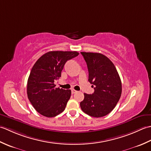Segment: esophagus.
I'll return each instance as SVG.
<instances>
[{"mask_svg": "<svg viewBox=\"0 0 151 151\" xmlns=\"http://www.w3.org/2000/svg\"><path fill=\"white\" fill-rule=\"evenodd\" d=\"M71 92H72V93L73 94V93H75L77 92V91L75 90V89H72V90H71Z\"/></svg>", "mask_w": 151, "mask_h": 151, "instance_id": "esophagus-1", "label": "esophagus"}]
</instances>
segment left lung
Listing matches in <instances>:
<instances>
[{
	"mask_svg": "<svg viewBox=\"0 0 151 151\" xmlns=\"http://www.w3.org/2000/svg\"><path fill=\"white\" fill-rule=\"evenodd\" d=\"M87 63L88 81L94 86L93 94L84 93L80 105L91 117H101L114 110L122 92L121 78L114 64L101 53L81 52Z\"/></svg>",
	"mask_w": 151,
	"mask_h": 151,
	"instance_id": "8db88e82",
	"label": "left lung"
}]
</instances>
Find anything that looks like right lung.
I'll return each mask as SVG.
<instances>
[{
  "instance_id": "add662e5",
  "label": "right lung",
  "mask_w": 151,
  "mask_h": 151,
  "mask_svg": "<svg viewBox=\"0 0 151 151\" xmlns=\"http://www.w3.org/2000/svg\"><path fill=\"white\" fill-rule=\"evenodd\" d=\"M78 54L76 51H50L35 63L28 79L27 95L41 115L53 117L65 110L71 91L56 88L54 81L61 77L67 61Z\"/></svg>"
}]
</instances>
